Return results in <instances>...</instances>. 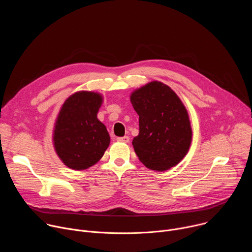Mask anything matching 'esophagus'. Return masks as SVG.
<instances>
[{
	"label": "esophagus",
	"mask_w": 252,
	"mask_h": 252,
	"mask_svg": "<svg viewBox=\"0 0 252 252\" xmlns=\"http://www.w3.org/2000/svg\"><path fill=\"white\" fill-rule=\"evenodd\" d=\"M117 140H118V141H122V142L127 143V142L129 141V137H128V136H122V137H118Z\"/></svg>",
	"instance_id": "obj_1"
}]
</instances>
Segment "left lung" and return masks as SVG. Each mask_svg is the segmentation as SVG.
I'll return each instance as SVG.
<instances>
[{
  "label": "left lung",
  "mask_w": 252,
  "mask_h": 252,
  "mask_svg": "<svg viewBox=\"0 0 252 252\" xmlns=\"http://www.w3.org/2000/svg\"><path fill=\"white\" fill-rule=\"evenodd\" d=\"M129 97L139 117V133L132 140L138 159L157 171L175 166L189 153L192 139L189 113L182 99L158 81L134 90Z\"/></svg>",
  "instance_id": "left-lung-1"
}]
</instances>
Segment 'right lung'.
<instances>
[{
	"instance_id": "1",
	"label": "right lung",
	"mask_w": 252,
	"mask_h": 252,
	"mask_svg": "<svg viewBox=\"0 0 252 252\" xmlns=\"http://www.w3.org/2000/svg\"><path fill=\"white\" fill-rule=\"evenodd\" d=\"M98 93L80 91L69 95L57 117L53 143L63 163L74 170L95 164L110 146V134L98 121L102 103Z\"/></svg>"
}]
</instances>
